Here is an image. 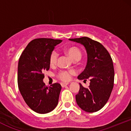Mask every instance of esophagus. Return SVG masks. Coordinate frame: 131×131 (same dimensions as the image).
<instances>
[{"label": "esophagus", "mask_w": 131, "mask_h": 131, "mask_svg": "<svg viewBox=\"0 0 131 131\" xmlns=\"http://www.w3.org/2000/svg\"><path fill=\"white\" fill-rule=\"evenodd\" d=\"M68 84V83H65V82H61V85L62 88H64V87L67 86Z\"/></svg>", "instance_id": "1"}]
</instances>
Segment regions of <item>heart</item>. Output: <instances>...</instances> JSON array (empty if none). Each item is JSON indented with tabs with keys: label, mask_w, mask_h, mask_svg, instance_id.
I'll list each match as a JSON object with an SVG mask.
<instances>
[{
	"label": "heart",
	"mask_w": 131,
	"mask_h": 131,
	"mask_svg": "<svg viewBox=\"0 0 131 131\" xmlns=\"http://www.w3.org/2000/svg\"><path fill=\"white\" fill-rule=\"evenodd\" d=\"M67 53L73 60H79L81 57V50L76 47H71L67 49ZM58 58V53L55 50H53L51 52L50 55V63L51 64H55L57 63ZM75 74L74 70H61L57 74V78L60 80L67 82L71 79L73 75Z\"/></svg>",
	"instance_id": "1"
}]
</instances>
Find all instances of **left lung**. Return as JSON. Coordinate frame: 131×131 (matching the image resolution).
<instances>
[{
  "mask_svg": "<svg viewBox=\"0 0 131 131\" xmlns=\"http://www.w3.org/2000/svg\"><path fill=\"white\" fill-rule=\"evenodd\" d=\"M84 46L88 62L84 70L78 76L79 80L90 79V85L85 88L79 83L80 89L76 95L78 106L89 113L102 109L110 97L113 88L114 71L112 58L103 45L88 37L70 39Z\"/></svg>",
  "mask_w": 131,
  "mask_h": 131,
  "instance_id": "8db88e82",
  "label": "left lung"
}]
</instances>
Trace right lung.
Here are the masks:
<instances>
[{"label": "right lung", "mask_w": 131, "mask_h": 131, "mask_svg": "<svg viewBox=\"0 0 131 131\" xmlns=\"http://www.w3.org/2000/svg\"><path fill=\"white\" fill-rule=\"evenodd\" d=\"M60 39L39 38L28 43L19 57L18 84L23 98L35 112L45 114L55 109L61 86L55 83L47 86L43 82L44 71L50 68V55Z\"/></svg>", "instance_id": "obj_1"}]
</instances>
